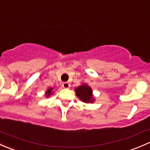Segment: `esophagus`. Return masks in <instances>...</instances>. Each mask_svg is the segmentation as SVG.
<instances>
[{
	"mask_svg": "<svg viewBox=\"0 0 150 150\" xmlns=\"http://www.w3.org/2000/svg\"><path fill=\"white\" fill-rule=\"evenodd\" d=\"M62 88H69L70 87V84L68 83V82H64V83H62Z\"/></svg>",
	"mask_w": 150,
	"mask_h": 150,
	"instance_id": "34e87169",
	"label": "esophagus"
}]
</instances>
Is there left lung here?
Here are the masks:
<instances>
[{
  "label": "left lung",
  "mask_w": 150,
  "mask_h": 150,
  "mask_svg": "<svg viewBox=\"0 0 150 150\" xmlns=\"http://www.w3.org/2000/svg\"><path fill=\"white\" fill-rule=\"evenodd\" d=\"M75 93L80 100L85 103H93L94 98L93 97L92 88L86 84H83L82 86L75 88Z\"/></svg>",
  "instance_id": "left-lung-1"
}]
</instances>
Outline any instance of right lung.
Listing matches in <instances>:
<instances>
[{
	"label": "right lung",
	"mask_w": 150,
	"mask_h": 150,
	"mask_svg": "<svg viewBox=\"0 0 150 150\" xmlns=\"http://www.w3.org/2000/svg\"><path fill=\"white\" fill-rule=\"evenodd\" d=\"M52 91H53V88H49V89L47 91V92L45 93V96H46V97H49V96H51L52 94L53 93Z\"/></svg>",
	"instance_id": "1"
}]
</instances>
